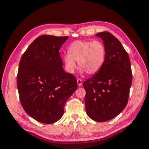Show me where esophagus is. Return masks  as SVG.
Returning <instances> with one entry per match:
<instances>
[{
  "mask_svg": "<svg viewBox=\"0 0 149 149\" xmlns=\"http://www.w3.org/2000/svg\"><path fill=\"white\" fill-rule=\"evenodd\" d=\"M77 84H78L79 86H81L82 85V80L81 79H79V78L77 79Z\"/></svg>",
  "mask_w": 149,
  "mask_h": 149,
  "instance_id": "34e87169",
  "label": "esophagus"
}]
</instances>
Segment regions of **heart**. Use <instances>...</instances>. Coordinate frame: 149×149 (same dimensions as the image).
Returning <instances> with one entry per match:
<instances>
[{
  "label": "heart",
  "mask_w": 149,
  "mask_h": 149,
  "mask_svg": "<svg viewBox=\"0 0 149 149\" xmlns=\"http://www.w3.org/2000/svg\"><path fill=\"white\" fill-rule=\"evenodd\" d=\"M68 53L64 56V62L69 72H74L76 61L81 68V72L95 74L104 65L106 50L100 40H76L69 46Z\"/></svg>",
  "instance_id": "heart-1"
}]
</instances>
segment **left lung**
Wrapping results in <instances>:
<instances>
[{
	"label": "left lung",
	"mask_w": 149,
	"mask_h": 149,
	"mask_svg": "<svg viewBox=\"0 0 149 149\" xmlns=\"http://www.w3.org/2000/svg\"><path fill=\"white\" fill-rule=\"evenodd\" d=\"M96 36L104 41L105 62L101 69L82 85L86 91L85 105L87 115L102 123L116 117L126 107L132 72L129 54L119 40L107 31Z\"/></svg>",
	"instance_id": "8db88e82"
}]
</instances>
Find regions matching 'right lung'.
Segmentation results:
<instances>
[{"mask_svg": "<svg viewBox=\"0 0 149 149\" xmlns=\"http://www.w3.org/2000/svg\"><path fill=\"white\" fill-rule=\"evenodd\" d=\"M68 38L38 37L19 62L17 86L21 105L28 115L42 123L59 120L67 101L77 88L75 76L63 70L59 52Z\"/></svg>", "mask_w": 149, "mask_h": 149, "instance_id": "obj_1", "label": "right lung"}]
</instances>
